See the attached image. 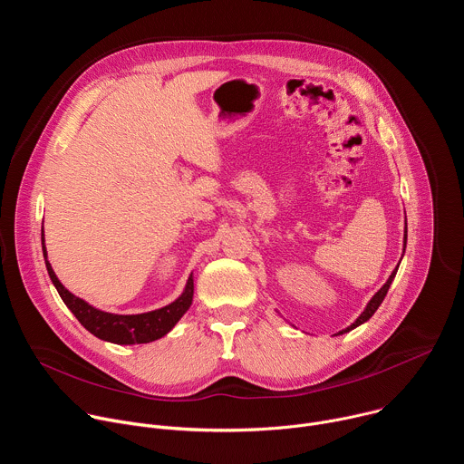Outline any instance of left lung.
<instances>
[{
	"mask_svg": "<svg viewBox=\"0 0 464 464\" xmlns=\"http://www.w3.org/2000/svg\"><path fill=\"white\" fill-rule=\"evenodd\" d=\"M406 244H408V224H406V231H404V251H406ZM402 256H404V253H402ZM402 260V258H401ZM399 266H401V262L396 264V268L392 270V274L389 276V279L385 281V285L371 297V301L367 303V306L363 308V312L356 317V321L354 323H351V326H347V328H343V330H340V333L336 334V336H340V334H345V333H351L353 328H356V326H360V324H363L365 321H369L371 317H372V314L378 310V306L382 304V301L385 299V295H387V290H389V286H391V283H392V279H394V276H396V272H399Z\"/></svg>",
	"mask_w": 464,
	"mask_h": 464,
	"instance_id": "1",
	"label": "left lung"
}]
</instances>
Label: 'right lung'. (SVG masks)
<instances>
[{"mask_svg":"<svg viewBox=\"0 0 464 464\" xmlns=\"http://www.w3.org/2000/svg\"><path fill=\"white\" fill-rule=\"evenodd\" d=\"M42 251L45 258L47 274L62 297L63 304L68 306L73 315L81 321V324L90 330L93 336L99 340L117 343V345H138V343H150L163 336H167L174 324L183 317V314L192 304L194 295V279L192 274L187 279V285L178 299L169 303L167 306H161L158 310H150L145 314H111L95 308L93 304L86 303L84 299L73 295L68 288H65L56 274L53 272L51 262L47 260V249H45V238L42 229Z\"/></svg>","mask_w":464,"mask_h":464,"instance_id":"add662e5","label":"right lung"}]
</instances>
